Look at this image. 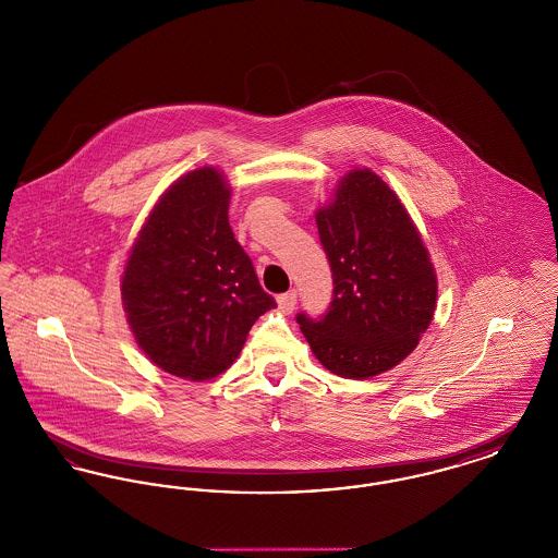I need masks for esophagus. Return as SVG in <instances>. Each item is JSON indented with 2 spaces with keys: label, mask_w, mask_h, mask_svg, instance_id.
Masks as SVG:
<instances>
[{
  "label": "esophagus",
  "mask_w": 558,
  "mask_h": 558,
  "mask_svg": "<svg viewBox=\"0 0 558 558\" xmlns=\"http://www.w3.org/2000/svg\"><path fill=\"white\" fill-rule=\"evenodd\" d=\"M294 305H296V292L289 291L278 296V310H280L282 314H292Z\"/></svg>",
  "instance_id": "34e87169"
}]
</instances>
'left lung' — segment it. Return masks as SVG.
<instances>
[{"label": "left lung", "mask_w": 558, "mask_h": 558, "mask_svg": "<svg viewBox=\"0 0 558 558\" xmlns=\"http://www.w3.org/2000/svg\"><path fill=\"white\" fill-rule=\"evenodd\" d=\"M332 269V301L296 322L319 364L364 380L391 371L418 345L435 314L437 276L398 194L371 169H353L316 213Z\"/></svg>", "instance_id": "obj_1"}]
</instances>
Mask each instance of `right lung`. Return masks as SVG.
<instances>
[{"instance_id": "1", "label": "right lung", "mask_w": 558, "mask_h": 558, "mask_svg": "<svg viewBox=\"0 0 558 558\" xmlns=\"http://www.w3.org/2000/svg\"><path fill=\"white\" fill-rule=\"evenodd\" d=\"M230 186L201 167L162 192L121 278L137 347L173 376L207 380L230 368L255 319L276 307L228 221Z\"/></svg>"}]
</instances>
